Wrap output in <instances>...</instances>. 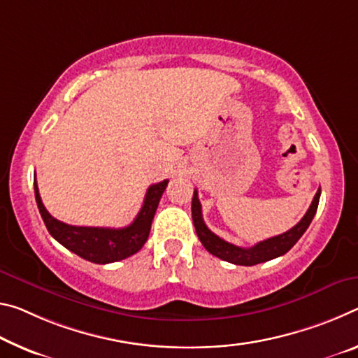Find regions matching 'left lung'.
Instances as JSON below:
<instances>
[{"mask_svg":"<svg viewBox=\"0 0 358 358\" xmlns=\"http://www.w3.org/2000/svg\"><path fill=\"white\" fill-rule=\"evenodd\" d=\"M319 199H320V189L315 192L314 201H312L309 210L306 212V215L296 226H293L292 229H288L280 236H275L263 242H258L257 245H253L250 248H242V247L234 245V243L226 242L207 228L206 223H203L202 207H201V202H199V197H197L196 189H194V194H192V203H191L192 223H194L197 237H199L202 245L206 247L207 252L232 264L255 266V264L264 263V261L282 257V255H285L294 245V243L301 239V236L304 234L306 229L309 228L310 221L317 212Z\"/></svg>","mask_w":358,"mask_h":358,"instance_id":"1","label":"left lung"}]
</instances>
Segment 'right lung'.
<instances>
[{"instance_id":"add662e5","label":"right lung","mask_w":358,"mask_h":358,"mask_svg":"<svg viewBox=\"0 0 358 358\" xmlns=\"http://www.w3.org/2000/svg\"><path fill=\"white\" fill-rule=\"evenodd\" d=\"M169 180H164L161 183L151 185L146 191L143 206L132 223L126 228H89V226H71L62 221L55 220L50 215L46 207L43 206L41 196H39L36 175H35V197L36 203L41 213L44 224L49 231V234L57 242L68 250L76 253L78 257L97 264H108L121 261L127 257H132L141 247L145 245L146 239L150 236L151 223L155 218L156 208L159 201L167 188Z\"/></svg>"}]
</instances>
